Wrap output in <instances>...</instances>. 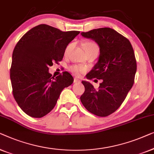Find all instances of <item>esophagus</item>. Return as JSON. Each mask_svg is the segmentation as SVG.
Wrapping results in <instances>:
<instances>
[{"mask_svg":"<svg viewBox=\"0 0 154 154\" xmlns=\"http://www.w3.org/2000/svg\"><path fill=\"white\" fill-rule=\"evenodd\" d=\"M80 82L81 81H80L79 79H78L77 77L74 78V83H77V82Z\"/></svg>","mask_w":154,"mask_h":154,"instance_id":"1","label":"esophagus"}]
</instances>
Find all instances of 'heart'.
Returning <instances> with one entry per match:
<instances>
[{
	"mask_svg": "<svg viewBox=\"0 0 154 154\" xmlns=\"http://www.w3.org/2000/svg\"><path fill=\"white\" fill-rule=\"evenodd\" d=\"M72 43H70V44H69L68 46H67L66 50H65V54H67L68 50L71 48V47H72ZM84 49H85L86 51L92 50V49H99L98 45H97L96 43L93 42H85L84 44ZM69 70H70V72H72L74 75H79L81 74V73L86 72V68L84 66H79V65H77V64H73V65H71V66L69 67Z\"/></svg>",
	"mask_w": 154,
	"mask_h": 154,
	"instance_id": "obj_1",
	"label": "heart"
}]
</instances>
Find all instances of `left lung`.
<instances>
[{
  "mask_svg": "<svg viewBox=\"0 0 154 154\" xmlns=\"http://www.w3.org/2000/svg\"><path fill=\"white\" fill-rule=\"evenodd\" d=\"M81 35L95 40L100 47L98 61L86 78L103 82L96 88L89 82L82 81L85 91L80 100L91 113L107 116L120 107L134 84L137 62L133 48L126 38L110 28Z\"/></svg>",
  "mask_w": 154,
  "mask_h": 154,
  "instance_id": "1",
  "label": "left lung"
}]
</instances>
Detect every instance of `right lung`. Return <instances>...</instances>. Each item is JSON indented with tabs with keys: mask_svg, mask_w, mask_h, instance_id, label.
Returning a JSON list of instances; mask_svg holds the SVG:
<instances>
[{
	"mask_svg": "<svg viewBox=\"0 0 154 154\" xmlns=\"http://www.w3.org/2000/svg\"><path fill=\"white\" fill-rule=\"evenodd\" d=\"M79 33L40 24L17 43L10 68L12 94L29 116L41 118L49 113L63 89L72 84L74 79L68 72L54 77L49 72V67L61 61L68 45Z\"/></svg>",
	"mask_w": 154,
	"mask_h": 154,
	"instance_id": "obj_1",
	"label": "right lung"
}]
</instances>
